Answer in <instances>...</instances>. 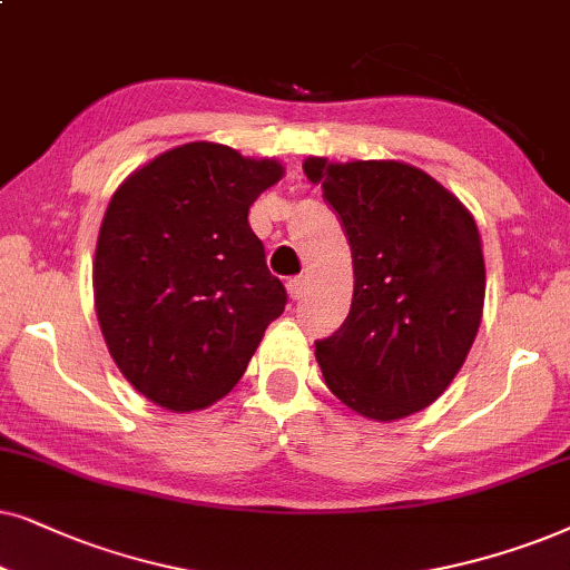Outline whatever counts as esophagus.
Masks as SVG:
<instances>
[{
	"mask_svg": "<svg viewBox=\"0 0 570 570\" xmlns=\"http://www.w3.org/2000/svg\"><path fill=\"white\" fill-rule=\"evenodd\" d=\"M286 289H289V297L297 302V299H302L305 297V292H307V278L305 276H294V278H289V284H286Z\"/></svg>",
	"mask_w": 570,
	"mask_h": 570,
	"instance_id": "obj_1",
	"label": "esophagus"
}]
</instances>
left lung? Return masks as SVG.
<instances>
[{
  "label": "left lung",
  "mask_w": 570,
  "mask_h": 570,
  "mask_svg": "<svg viewBox=\"0 0 570 570\" xmlns=\"http://www.w3.org/2000/svg\"><path fill=\"white\" fill-rule=\"evenodd\" d=\"M307 179L344 224L354 263L346 321L315 344L325 385L375 422L443 396L482 323L484 255L474 216L404 161L309 156Z\"/></svg>",
  "instance_id": "1"
}]
</instances>
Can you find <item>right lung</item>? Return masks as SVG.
Returning a JSON list of instances; mask_svg holds the SVG:
<instances>
[{
  "label": "right lung",
  "instance_id": "1",
  "mask_svg": "<svg viewBox=\"0 0 570 570\" xmlns=\"http://www.w3.org/2000/svg\"><path fill=\"white\" fill-rule=\"evenodd\" d=\"M284 177L276 158L185 142L111 195L94 261V302L111 360L169 412H200L245 375L286 289L247 214Z\"/></svg>",
  "mask_w": 570,
  "mask_h": 570
}]
</instances>
